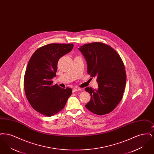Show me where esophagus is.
<instances>
[{"mask_svg": "<svg viewBox=\"0 0 154 154\" xmlns=\"http://www.w3.org/2000/svg\"><path fill=\"white\" fill-rule=\"evenodd\" d=\"M81 89L80 88H74L73 89V92H77V91H81Z\"/></svg>", "mask_w": 154, "mask_h": 154, "instance_id": "1", "label": "esophagus"}]
</instances>
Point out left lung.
<instances>
[{"mask_svg": "<svg viewBox=\"0 0 154 154\" xmlns=\"http://www.w3.org/2000/svg\"><path fill=\"white\" fill-rule=\"evenodd\" d=\"M79 50L87 63V73L97 78V89L87 87L91 95L86 108L98 116L114 110L123 97L126 75L122 59L110 45L95 42L81 46Z\"/></svg>", "mask_w": 154, "mask_h": 154, "instance_id": "left-lung-1", "label": "left lung"}]
</instances>
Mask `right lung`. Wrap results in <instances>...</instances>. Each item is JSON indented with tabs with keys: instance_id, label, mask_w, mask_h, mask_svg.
I'll use <instances>...</instances> for the list:
<instances>
[{
	"instance_id": "1",
	"label": "right lung",
	"mask_w": 154,
	"mask_h": 154,
	"mask_svg": "<svg viewBox=\"0 0 154 154\" xmlns=\"http://www.w3.org/2000/svg\"><path fill=\"white\" fill-rule=\"evenodd\" d=\"M73 44L52 43L38 48L29 60L24 76L25 95L37 112L51 117L62 110L72 94L70 88L52 85L59 59L71 51Z\"/></svg>"
}]
</instances>
